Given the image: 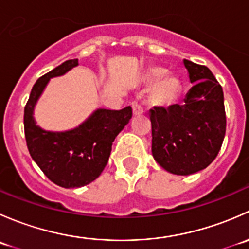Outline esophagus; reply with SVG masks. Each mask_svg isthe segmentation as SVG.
<instances>
[{
    "instance_id": "34e87169",
    "label": "esophagus",
    "mask_w": 249,
    "mask_h": 249,
    "mask_svg": "<svg viewBox=\"0 0 249 249\" xmlns=\"http://www.w3.org/2000/svg\"><path fill=\"white\" fill-rule=\"evenodd\" d=\"M132 112H134L135 115L142 114L143 113L142 106H141L140 104H137V102H134V104H132Z\"/></svg>"
}]
</instances>
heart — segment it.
Returning <instances> with one entry per match:
<instances>
[{
    "instance_id": "heart-1",
    "label": "heart",
    "mask_w": 249,
    "mask_h": 249,
    "mask_svg": "<svg viewBox=\"0 0 249 249\" xmlns=\"http://www.w3.org/2000/svg\"><path fill=\"white\" fill-rule=\"evenodd\" d=\"M165 73H166V70L164 67H150L145 72V82L148 84H153V83L157 82L160 77L164 76ZM179 90L180 83L177 78L172 76H165L164 78L155 84L154 89L152 91V101L155 105H159V106H169L178 96Z\"/></svg>"
}]
</instances>
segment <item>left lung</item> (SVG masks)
<instances>
[{
  "mask_svg": "<svg viewBox=\"0 0 249 249\" xmlns=\"http://www.w3.org/2000/svg\"><path fill=\"white\" fill-rule=\"evenodd\" d=\"M190 83L183 105L150 109L152 154L173 175L206 169L219 153L227 129L224 94L210 69L184 60Z\"/></svg>",
  "mask_w": 249,
  "mask_h": 249,
  "instance_id": "1",
  "label": "left lung"
}]
</instances>
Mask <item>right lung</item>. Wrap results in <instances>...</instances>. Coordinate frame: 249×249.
I'll use <instances>...</instances> for the list:
<instances>
[{"mask_svg": "<svg viewBox=\"0 0 249 249\" xmlns=\"http://www.w3.org/2000/svg\"><path fill=\"white\" fill-rule=\"evenodd\" d=\"M78 65L67 60L35 83L24 109L25 139L30 155L44 175L62 188H79L96 179L108 162L112 143L132 117L131 107L97 109L83 124L64 132L46 131L34 119V108L50 78Z\"/></svg>", "mask_w": 249, "mask_h": 249, "instance_id": "1", "label": "right lung"}]
</instances>
